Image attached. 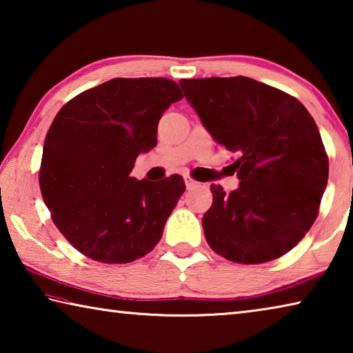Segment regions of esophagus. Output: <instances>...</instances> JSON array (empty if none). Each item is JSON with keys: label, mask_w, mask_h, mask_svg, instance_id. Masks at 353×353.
<instances>
[{"label": "esophagus", "mask_w": 353, "mask_h": 353, "mask_svg": "<svg viewBox=\"0 0 353 353\" xmlns=\"http://www.w3.org/2000/svg\"><path fill=\"white\" fill-rule=\"evenodd\" d=\"M185 185H187V188L188 190H191V188H194V187H198V182L194 181V179H191V177H185Z\"/></svg>", "instance_id": "1"}]
</instances>
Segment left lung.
Returning <instances> with one entry per match:
<instances>
[{"mask_svg":"<svg viewBox=\"0 0 353 353\" xmlns=\"http://www.w3.org/2000/svg\"><path fill=\"white\" fill-rule=\"evenodd\" d=\"M191 107L214 141L238 159L240 187L212 185L202 218L208 246L224 259L259 265L305 236L319 213L328 157L319 129L301 101L250 77L182 79Z\"/></svg>","mask_w":353,"mask_h":353,"instance_id":"1","label":"left lung"}]
</instances>
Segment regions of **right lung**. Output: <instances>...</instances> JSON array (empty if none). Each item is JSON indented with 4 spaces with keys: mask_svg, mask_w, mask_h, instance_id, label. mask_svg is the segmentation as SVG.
<instances>
[{
    "mask_svg": "<svg viewBox=\"0 0 353 353\" xmlns=\"http://www.w3.org/2000/svg\"><path fill=\"white\" fill-rule=\"evenodd\" d=\"M182 98L166 77H117L59 110L45 139L40 191L52 223L88 259L130 263L162 238L183 179L155 183L130 171L140 152L157 145L163 112Z\"/></svg>",
    "mask_w": 353,
    "mask_h": 353,
    "instance_id": "add662e5",
    "label": "right lung"
}]
</instances>
